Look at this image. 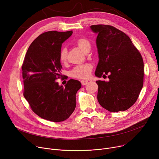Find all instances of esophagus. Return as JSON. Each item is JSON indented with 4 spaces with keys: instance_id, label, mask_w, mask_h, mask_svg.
Masks as SVG:
<instances>
[{
    "instance_id": "esophagus-1",
    "label": "esophagus",
    "mask_w": 159,
    "mask_h": 159,
    "mask_svg": "<svg viewBox=\"0 0 159 159\" xmlns=\"http://www.w3.org/2000/svg\"><path fill=\"white\" fill-rule=\"evenodd\" d=\"M81 83L83 85H85L86 84L88 83L87 80H81Z\"/></svg>"
}]
</instances>
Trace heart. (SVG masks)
<instances>
[{"label":"heart","mask_w":159,"mask_h":159,"mask_svg":"<svg viewBox=\"0 0 159 159\" xmlns=\"http://www.w3.org/2000/svg\"><path fill=\"white\" fill-rule=\"evenodd\" d=\"M77 45L79 48L85 52V51L90 47V42L85 39H80L77 40ZM67 51L65 48H63L60 52V60L61 62L64 63L67 60ZM92 70V66L91 64L85 63L76 65L70 71V75L72 77L78 79H86L90 74Z\"/></svg>","instance_id":"1"}]
</instances>
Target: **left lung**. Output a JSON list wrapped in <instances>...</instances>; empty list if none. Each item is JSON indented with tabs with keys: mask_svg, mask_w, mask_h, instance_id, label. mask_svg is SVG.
I'll return each instance as SVG.
<instances>
[{
	"mask_svg": "<svg viewBox=\"0 0 159 159\" xmlns=\"http://www.w3.org/2000/svg\"><path fill=\"white\" fill-rule=\"evenodd\" d=\"M90 28L98 34L99 61L95 75L109 78L96 81L99 103L111 112L126 110L136 102L143 86L142 56L129 37L114 26L98 24Z\"/></svg>",
	"mask_w": 159,
	"mask_h": 159,
	"instance_id": "8db88e82",
	"label": "left lung"
}]
</instances>
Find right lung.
Instances as JSON below:
<instances>
[{
    "instance_id": "add662e5",
    "label": "right lung",
    "mask_w": 159,
    "mask_h": 159,
    "mask_svg": "<svg viewBox=\"0 0 159 159\" xmlns=\"http://www.w3.org/2000/svg\"><path fill=\"white\" fill-rule=\"evenodd\" d=\"M72 31L45 32L31 43L22 65L24 96L31 110L42 119L61 122L68 119L76 105V94L81 83L70 80L65 87L56 81L62 68L60 52L62 43Z\"/></svg>"
}]
</instances>
